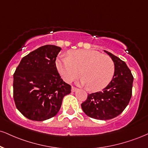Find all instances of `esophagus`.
Masks as SVG:
<instances>
[{
	"mask_svg": "<svg viewBox=\"0 0 148 148\" xmlns=\"http://www.w3.org/2000/svg\"><path fill=\"white\" fill-rule=\"evenodd\" d=\"M76 90H77V88H75V87H74V86H72V92H75V91H76Z\"/></svg>",
	"mask_w": 148,
	"mask_h": 148,
	"instance_id": "34e87169",
	"label": "esophagus"
}]
</instances>
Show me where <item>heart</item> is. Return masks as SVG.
Instances as JSON below:
<instances>
[{
  "mask_svg": "<svg viewBox=\"0 0 148 148\" xmlns=\"http://www.w3.org/2000/svg\"><path fill=\"white\" fill-rule=\"evenodd\" d=\"M58 72L67 83H70L81 74V83L92 92L100 91L112 80L114 63L110 56L98 51L78 49L69 51L68 57L56 61Z\"/></svg>",
  "mask_w": 148,
  "mask_h": 148,
  "instance_id": "heart-1",
  "label": "heart"
}]
</instances>
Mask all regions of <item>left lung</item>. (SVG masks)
Segmentation results:
<instances>
[{
    "mask_svg": "<svg viewBox=\"0 0 148 148\" xmlns=\"http://www.w3.org/2000/svg\"><path fill=\"white\" fill-rule=\"evenodd\" d=\"M104 51L114 63L113 79L103 91L88 94L86 101L81 104L85 114L99 120H109L123 112L130 101L134 80L125 62L112 53Z\"/></svg>",
    "mask_w": 148,
    "mask_h": 148,
    "instance_id": "left-lung-1",
    "label": "left lung"
}]
</instances>
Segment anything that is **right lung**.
<instances>
[{"instance_id":"obj_1","label":"right lung","mask_w":148,"mask_h":148,"mask_svg":"<svg viewBox=\"0 0 148 148\" xmlns=\"http://www.w3.org/2000/svg\"><path fill=\"white\" fill-rule=\"evenodd\" d=\"M61 48L40 47L21 60L14 74L13 94L16 107L26 118L42 121L59 111L71 86L60 78L56 66Z\"/></svg>"}]
</instances>
